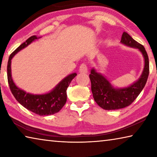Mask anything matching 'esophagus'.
Returning <instances> with one entry per match:
<instances>
[{
    "mask_svg": "<svg viewBox=\"0 0 157 157\" xmlns=\"http://www.w3.org/2000/svg\"><path fill=\"white\" fill-rule=\"evenodd\" d=\"M79 71L81 73H86L88 72V67H87L86 63H82L80 66H79Z\"/></svg>",
    "mask_w": 157,
    "mask_h": 157,
    "instance_id": "1",
    "label": "esophagus"
}]
</instances>
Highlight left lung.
I'll return each mask as SVG.
<instances>
[{
  "label": "left lung",
  "mask_w": 157,
  "mask_h": 157,
  "mask_svg": "<svg viewBox=\"0 0 157 157\" xmlns=\"http://www.w3.org/2000/svg\"><path fill=\"white\" fill-rule=\"evenodd\" d=\"M122 44L138 48L144 57L145 66L138 81L123 89H115L104 76L93 68L89 75L91 82V91L95 102L105 110H115L124 108L132 104L140 94L147 82L150 67L147 52L143 45L138 43L132 36L124 32L122 34Z\"/></svg>",
  "instance_id": "8db88e82"
}]
</instances>
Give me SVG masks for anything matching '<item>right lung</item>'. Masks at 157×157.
Listing matches in <instances>:
<instances>
[{
  "label": "right lung",
  "mask_w": 157,
  "mask_h": 157,
  "mask_svg": "<svg viewBox=\"0 0 157 157\" xmlns=\"http://www.w3.org/2000/svg\"><path fill=\"white\" fill-rule=\"evenodd\" d=\"M36 39L37 37L36 36H30L10 55L7 68V81L12 94L21 105L39 116L52 115L59 111L66 104L67 100L66 90L71 82L77 75V74L73 73L69 75L61 81L52 91L46 94L33 95L18 88L12 78L11 60L15 54L28 46Z\"/></svg>",
  "instance_id": "obj_1"
}]
</instances>
